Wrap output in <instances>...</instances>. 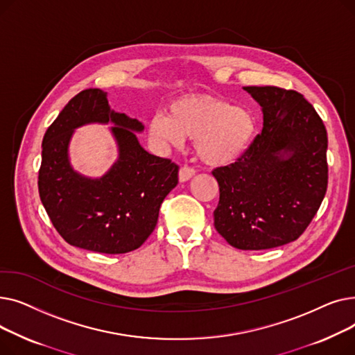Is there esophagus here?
<instances>
[{
    "label": "esophagus",
    "instance_id": "obj_1",
    "mask_svg": "<svg viewBox=\"0 0 355 355\" xmlns=\"http://www.w3.org/2000/svg\"><path fill=\"white\" fill-rule=\"evenodd\" d=\"M194 174H196L194 168H190V166H181V168H180V171H178V180H180V182H185V181L191 180V178L194 177Z\"/></svg>",
    "mask_w": 355,
    "mask_h": 355
}]
</instances>
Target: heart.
Here are the masks:
<instances>
[{
    "label": "heart",
    "instance_id": "b5f03b06",
    "mask_svg": "<svg viewBox=\"0 0 355 355\" xmlns=\"http://www.w3.org/2000/svg\"><path fill=\"white\" fill-rule=\"evenodd\" d=\"M148 138L158 149L194 139L197 155L210 165H227L243 157L257 132L252 110L209 96H182L165 114L146 121Z\"/></svg>",
    "mask_w": 355,
    "mask_h": 355
}]
</instances>
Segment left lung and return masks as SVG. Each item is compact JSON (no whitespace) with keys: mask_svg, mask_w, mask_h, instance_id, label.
Listing matches in <instances>:
<instances>
[{"mask_svg":"<svg viewBox=\"0 0 355 355\" xmlns=\"http://www.w3.org/2000/svg\"><path fill=\"white\" fill-rule=\"evenodd\" d=\"M260 105L262 134L236 162L216 168L220 187L214 227L241 250L284 246L318 211L328 185L327 129L295 90L243 87Z\"/></svg>","mask_w":355,"mask_h":355,"instance_id":"8db88e82","label":"left lung"}]
</instances>
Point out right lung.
I'll return each instance as SVG.
<instances>
[{
    "label": "right lung",
    "instance_id": "right-lung-1",
    "mask_svg": "<svg viewBox=\"0 0 355 355\" xmlns=\"http://www.w3.org/2000/svg\"><path fill=\"white\" fill-rule=\"evenodd\" d=\"M109 123L119 158L96 179L71 166L68 146L73 130ZM142 122L110 109L107 93L86 89L74 96L43 138L39 193L55 230L69 245L89 252L119 254L138 249L157 226L164 198L178 184V165L141 146Z\"/></svg>",
    "mask_w": 355,
    "mask_h": 355
}]
</instances>
